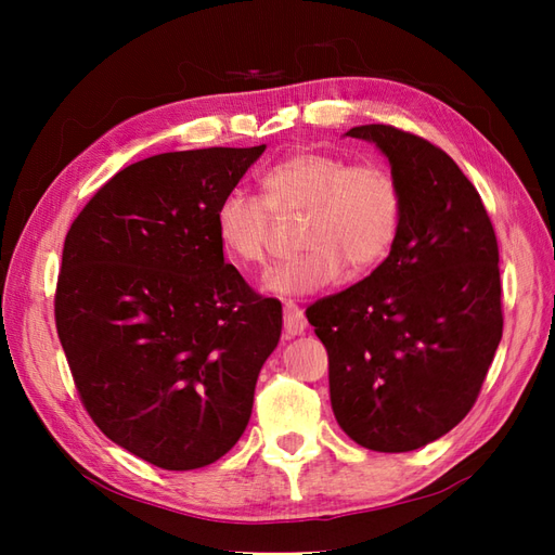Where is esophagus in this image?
Instances as JSON below:
<instances>
[{
	"mask_svg": "<svg viewBox=\"0 0 555 555\" xmlns=\"http://www.w3.org/2000/svg\"><path fill=\"white\" fill-rule=\"evenodd\" d=\"M308 322L304 317V310H300L296 304H284V335L287 338H296V335H300L306 331Z\"/></svg>",
	"mask_w": 555,
	"mask_h": 555,
	"instance_id": "obj_1",
	"label": "esophagus"
}]
</instances>
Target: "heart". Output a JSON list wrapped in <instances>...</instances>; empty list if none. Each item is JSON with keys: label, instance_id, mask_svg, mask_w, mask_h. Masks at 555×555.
Listing matches in <instances>:
<instances>
[{"label": "heart", "instance_id": "1", "mask_svg": "<svg viewBox=\"0 0 555 555\" xmlns=\"http://www.w3.org/2000/svg\"><path fill=\"white\" fill-rule=\"evenodd\" d=\"M263 198L229 192L215 208V231L224 255L238 266L266 261L273 215H304L298 257L263 280L275 296H308L351 275L373 271L389 255L400 229V190L377 164L300 150L261 178Z\"/></svg>", "mask_w": 555, "mask_h": 555}]
</instances>
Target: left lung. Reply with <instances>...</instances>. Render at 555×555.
Wrapping results in <instances>:
<instances>
[{"label":"left lung","mask_w":555,"mask_h":555,"mask_svg":"<svg viewBox=\"0 0 555 555\" xmlns=\"http://www.w3.org/2000/svg\"><path fill=\"white\" fill-rule=\"evenodd\" d=\"M345 137L389 162L400 229L371 275L306 314L328 351L335 422L365 449L414 451L463 422L495 357L498 241L475 184L444 150L389 125Z\"/></svg>","instance_id":"left-lung-1"}]
</instances>
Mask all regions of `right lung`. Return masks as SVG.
<instances>
[{
	"label": "right lung",
	"mask_w": 555,
	"mask_h": 555,
	"mask_svg": "<svg viewBox=\"0 0 555 555\" xmlns=\"http://www.w3.org/2000/svg\"><path fill=\"white\" fill-rule=\"evenodd\" d=\"M263 150L141 159L66 233L55 322L82 405L164 469L206 467L241 440L280 343V300L249 289L215 231L217 204Z\"/></svg>",
	"instance_id": "obj_1"
}]
</instances>
